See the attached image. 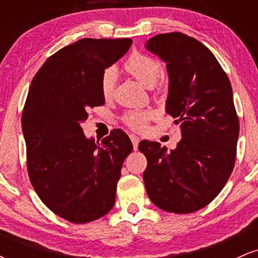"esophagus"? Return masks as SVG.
Masks as SVG:
<instances>
[{
	"instance_id": "esophagus-1",
	"label": "esophagus",
	"mask_w": 258,
	"mask_h": 258,
	"mask_svg": "<svg viewBox=\"0 0 258 258\" xmlns=\"http://www.w3.org/2000/svg\"><path fill=\"white\" fill-rule=\"evenodd\" d=\"M130 138H131V141H132L133 149L137 150V148H138V143H139V137H138V136H136V135H130Z\"/></svg>"
}]
</instances>
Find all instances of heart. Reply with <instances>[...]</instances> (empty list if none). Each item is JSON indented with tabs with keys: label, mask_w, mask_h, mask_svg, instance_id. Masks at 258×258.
<instances>
[{
	"label": "heart",
	"mask_w": 258,
	"mask_h": 258,
	"mask_svg": "<svg viewBox=\"0 0 258 258\" xmlns=\"http://www.w3.org/2000/svg\"><path fill=\"white\" fill-rule=\"evenodd\" d=\"M123 70L147 87H160V76L162 73V64L159 59L146 53H132L122 64ZM115 88V72L109 68L103 73L100 79V92L104 99H110ZM150 110H130L123 115L122 121L130 128L143 130L148 120L152 119Z\"/></svg>",
	"instance_id": "obj_1"
}]
</instances>
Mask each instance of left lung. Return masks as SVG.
<instances>
[{
	"mask_svg": "<svg viewBox=\"0 0 258 258\" xmlns=\"http://www.w3.org/2000/svg\"><path fill=\"white\" fill-rule=\"evenodd\" d=\"M148 51L166 61V112L180 123L182 139L168 152L142 141L148 165L144 185L155 206L173 214L198 211L220 194L236 158L239 117L227 74L209 48L182 32L159 34Z\"/></svg>",
	"mask_w": 258,
	"mask_h": 258,
	"instance_id": "1",
	"label": "left lung"
}]
</instances>
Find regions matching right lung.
Here are the masks:
<instances>
[{"mask_svg":"<svg viewBox=\"0 0 258 258\" xmlns=\"http://www.w3.org/2000/svg\"><path fill=\"white\" fill-rule=\"evenodd\" d=\"M131 38H81L44 61L32 80L22 115L29 178L51 211L73 223L108 214L121 168L133 147L114 130L98 143L81 123L104 104L100 79L131 47Z\"/></svg>","mask_w":258,"mask_h":258,"instance_id":"1","label":"right lung"}]
</instances>
